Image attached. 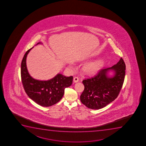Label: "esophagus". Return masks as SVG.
<instances>
[{
    "instance_id": "34e87169",
    "label": "esophagus",
    "mask_w": 146,
    "mask_h": 146,
    "mask_svg": "<svg viewBox=\"0 0 146 146\" xmlns=\"http://www.w3.org/2000/svg\"><path fill=\"white\" fill-rule=\"evenodd\" d=\"M73 81H74V82L75 83L78 82V77H75V78H74V79H73Z\"/></svg>"
}]
</instances>
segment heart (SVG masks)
Returning a JSON list of instances; mask_svg holds the SVG:
<instances>
[{"label":"heart","mask_w":146,"mask_h":146,"mask_svg":"<svg viewBox=\"0 0 146 146\" xmlns=\"http://www.w3.org/2000/svg\"><path fill=\"white\" fill-rule=\"evenodd\" d=\"M105 65V61L102 59H98L90 62L85 65L83 71L86 74H94L98 72Z\"/></svg>","instance_id":"heart-1"}]
</instances>
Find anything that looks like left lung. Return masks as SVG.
Masks as SVG:
<instances>
[{"instance_id": "1", "label": "left lung", "mask_w": 146, "mask_h": 146, "mask_svg": "<svg viewBox=\"0 0 146 146\" xmlns=\"http://www.w3.org/2000/svg\"><path fill=\"white\" fill-rule=\"evenodd\" d=\"M126 65L121 58L111 68L100 70L94 77L82 81L84 91L80 96V101L88 108L99 110L114 101L118 96L124 81ZM114 71L113 77H109L108 71Z\"/></svg>"}]
</instances>
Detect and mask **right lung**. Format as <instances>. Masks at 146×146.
<instances>
[{"instance_id": "add662e5", "label": "right lung", "mask_w": 146, "mask_h": 146, "mask_svg": "<svg viewBox=\"0 0 146 146\" xmlns=\"http://www.w3.org/2000/svg\"><path fill=\"white\" fill-rule=\"evenodd\" d=\"M38 44L41 43L39 42L36 45ZM33 48L27 51L22 60V83L25 92L31 100L43 107H50L56 104L62 98L65 88L72 85L73 77H66L58 74L46 81L33 78L28 72L26 65L27 56Z\"/></svg>"}]
</instances>
